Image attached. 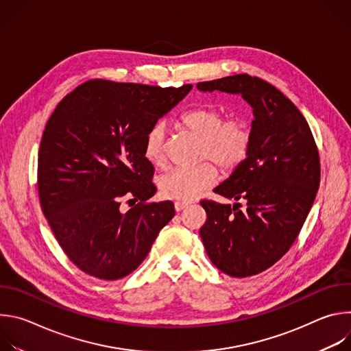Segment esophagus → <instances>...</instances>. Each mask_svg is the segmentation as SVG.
<instances>
[{
  "mask_svg": "<svg viewBox=\"0 0 351 351\" xmlns=\"http://www.w3.org/2000/svg\"><path fill=\"white\" fill-rule=\"evenodd\" d=\"M190 204V202H180V199H178V202H175V208H176V211H182V210H184L187 206Z\"/></svg>",
  "mask_w": 351,
  "mask_h": 351,
  "instance_id": "34e87169",
  "label": "esophagus"
}]
</instances>
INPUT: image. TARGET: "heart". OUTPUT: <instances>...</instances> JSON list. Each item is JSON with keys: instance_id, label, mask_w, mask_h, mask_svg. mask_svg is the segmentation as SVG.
Here are the masks:
<instances>
[{"instance_id": "1", "label": "heart", "mask_w": 351, "mask_h": 351, "mask_svg": "<svg viewBox=\"0 0 351 351\" xmlns=\"http://www.w3.org/2000/svg\"><path fill=\"white\" fill-rule=\"evenodd\" d=\"M179 123L189 133L199 138V158L214 161L222 171H233L245 158L252 133L240 118L223 121L222 112L215 107H197L184 112ZM167 129L162 122L149 128L143 140L144 158L153 167L165 165ZM218 169L211 162H203L191 168H175L161 176L158 186L168 198L187 199L198 195L215 184Z\"/></svg>"}]
</instances>
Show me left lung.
Instances as JSON below:
<instances>
[{"mask_svg": "<svg viewBox=\"0 0 351 351\" xmlns=\"http://www.w3.org/2000/svg\"><path fill=\"white\" fill-rule=\"evenodd\" d=\"M197 88L239 94L253 108L248 153L214 189L226 198L244 199L245 210H239V203L203 199L207 222L199 229L219 271L253 276L279 261L302 230L319 187L318 149L303 114L268 82L240 73Z\"/></svg>", "mask_w": 351, "mask_h": 351, "instance_id": "obj_1", "label": "left lung"}]
</instances>
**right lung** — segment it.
<instances>
[{
	"label": "right lung",
	"mask_w": 351,
	"mask_h": 351,
	"mask_svg": "<svg viewBox=\"0 0 351 351\" xmlns=\"http://www.w3.org/2000/svg\"><path fill=\"white\" fill-rule=\"evenodd\" d=\"M191 87L94 79L69 93L49 117L38 149L40 204L65 254L83 272L104 280L128 276L173 218L169 199L145 203L157 189L143 140ZM125 196L141 203L123 215Z\"/></svg>",
	"instance_id": "obj_1"
}]
</instances>
